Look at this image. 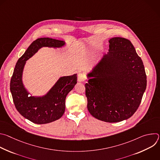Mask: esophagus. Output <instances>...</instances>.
<instances>
[{"mask_svg":"<svg viewBox=\"0 0 160 160\" xmlns=\"http://www.w3.org/2000/svg\"><path fill=\"white\" fill-rule=\"evenodd\" d=\"M86 80V77L83 73H79L78 75V81L79 82H83Z\"/></svg>","mask_w":160,"mask_h":160,"instance_id":"obj_1","label":"esophagus"}]
</instances>
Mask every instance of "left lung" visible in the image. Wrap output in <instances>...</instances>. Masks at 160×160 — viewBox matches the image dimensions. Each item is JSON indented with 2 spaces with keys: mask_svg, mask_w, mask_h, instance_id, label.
I'll return each instance as SVG.
<instances>
[{
  "mask_svg": "<svg viewBox=\"0 0 160 160\" xmlns=\"http://www.w3.org/2000/svg\"><path fill=\"white\" fill-rule=\"evenodd\" d=\"M109 52L87 75L85 95L91 115L115 123L131 117L138 109L147 85L141 58L130 40L113 37Z\"/></svg>",
  "mask_w": 160,
  "mask_h": 160,
  "instance_id": "8db88e82",
  "label": "left lung"
}]
</instances>
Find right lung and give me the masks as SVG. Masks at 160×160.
<instances>
[{
  "label": "right lung",
  "mask_w": 160,
  "mask_h": 160,
  "mask_svg": "<svg viewBox=\"0 0 160 160\" xmlns=\"http://www.w3.org/2000/svg\"><path fill=\"white\" fill-rule=\"evenodd\" d=\"M65 42L48 37L33 41L18 61L10 83V90L13 102L21 115L37 124H45L59 119L65 111L66 97L77 83V74L62 77L42 96H29L30 93L22 82V72L26 61L40 48L48 47L61 48Z\"/></svg>",
  "instance_id": "right-lung-1"
}]
</instances>
